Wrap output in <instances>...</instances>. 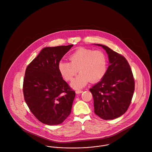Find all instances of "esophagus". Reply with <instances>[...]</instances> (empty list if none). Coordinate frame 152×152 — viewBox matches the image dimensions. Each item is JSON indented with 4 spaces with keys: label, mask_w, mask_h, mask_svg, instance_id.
Instances as JSON below:
<instances>
[{
    "label": "esophagus",
    "mask_w": 152,
    "mask_h": 152,
    "mask_svg": "<svg viewBox=\"0 0 152 152\" xmlns=\"http://www.w3.org/2000/svg\"><path fill=\"white\" fill-rule=\"evenodd\" d=\"M83 92V91H81V90H76V94H80Z\"/></svg>",
    "instance_id": "obj_1"
}]
</instances>
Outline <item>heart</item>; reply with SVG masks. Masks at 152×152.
Segmentation results:
<instances>
[{"mask_svg":"<svg viewBox=\"0 0 152 152\" xmlns=\"http://www.w3.org/2000/svg\"><path fill=\"white\" fill-rule=\"evenodd\" d=\"M69 58L70 62L60 61L58 69L66 81L72 80L79 71V75L71 84L74 89L85 87L89 81L96 83L107 72L108 59L102 51L80 48L71 54Z\"/></svg>","mask_w":152,"mask_h":152,"instance_id":"heart-1","label":"heart"}]
</instances>
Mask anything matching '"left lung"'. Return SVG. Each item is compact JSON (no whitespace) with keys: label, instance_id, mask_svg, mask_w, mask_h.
I'll return each instance as SVG.
<instances>
[{"label":"left lung","instance_id":"8db88e82","mask_svg":"<svg viewBox=\"0 0 152 152\" xmlns=\"http://www.w3.org/2000/svg\"><path fill=\"white\" fill-rule=\"evenodd\" d=\"M94 44L106 51L109 65L104 77L89 89L94 113L104 120L115 119L124 114L130 105L134 91L133 73L123 56L106 45Z\"/></svg>","mask_w":152,"mask_h":152}]
</instances>
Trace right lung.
<instances>
[{
    "mask_svg": "<svg viewBox=\"0 0 152 152\" xmlns=\"http://www.w3.org/2000/svg\"><path fill=\"white\" fill-rule=\"evenodd\" d=\"M73 46L44 48L26 68L24 100L36 118L46 125L60 124L71 112L75 92L63 79L58 64Z\"/></svg>",
    "mask_w": 152,
    "mask_h": 152,
    "instance_id": "right-lung-1",
    "label": "right lung"
}]
</instances>
